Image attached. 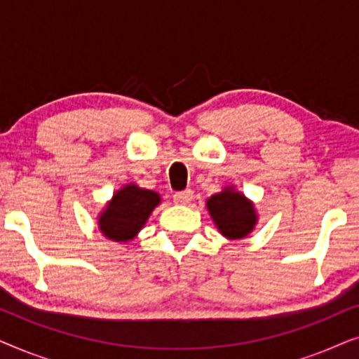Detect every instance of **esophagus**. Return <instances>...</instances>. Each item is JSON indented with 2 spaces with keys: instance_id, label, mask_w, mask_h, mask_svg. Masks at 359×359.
<instances>
[{
  "instance_id": "esophagus-1",
  "label": "esophagus",
  "mask_w": 359,
  "mask_h": 359,
  "mask_svg": "<svg viewBox=\"0 0 359 359\" xmlns=\"http://www.w3.org/2000/svg\"><path fill=\"white\" fill-rule=\"evenodd\" d=\"M173 201H175V204L188 205V204H191V201H193V191L191 189L180 191V193H176L173 196Z\"/></svg>"
}]
</instances>
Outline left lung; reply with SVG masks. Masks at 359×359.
I'll use <instances>...</instances> for the list:
<instances>
[{
    "mask_svg": "<svg viewBox=\"0 0 359 359\" xmlns=\"http://www.w3.org/2000/svg\"><path fill=\"white\" fill-rule=\"evenodd\" d=\"M208 209L219 232L230 240L247 237L257 225L258 215L252 201L227 186L208 199Z\"/></svg>",
    "mask_w": 359,
    "mask_h": 359,
    "instance_id": "8db88e82",
    "label": "left lung"
}]
</instances>
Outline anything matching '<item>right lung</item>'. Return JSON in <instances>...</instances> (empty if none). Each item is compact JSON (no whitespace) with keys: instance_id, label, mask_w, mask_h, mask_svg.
I'll list each match as a JSON object with an SVG mask.
<instances>
[{"instance_id":"right-lung-1","label":"right lung","mask_w":359,"mask_h":359,"mask_svg":"<svg viewBox=\"0 0 359 359\" xmlns=\"http://www.w3.org/2000/svg\"><path fill=\"white\" fill-rule=\"evenodd\" d=\"M160 204V194L155 191L126 184L116 191L106 209L100 214L97 225L106 238L114 242H129L140 232L151 210Z\"/></svg>"}]
</instances>
